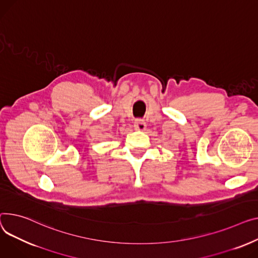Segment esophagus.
Returning a JSON list of instances; mask_svg holds the SVG:
<instances>
[{"label":"esophagus","mask_w":258,"mask_h":258,"mask_svg":"<svg viewBox=\"0 0 258 258\" xmlns=\"http://www.w3.org/2000/svg\"><path fill=\"white\" fill-rule=\"evenodd\" d=\"M134 126H135V128H136L137 131L143 132V131H145V128H146V123H145L144 120L138 119V120H136V121H135Z\"/></svg>","instance_id":"esophagus-1"}]
</instances>
